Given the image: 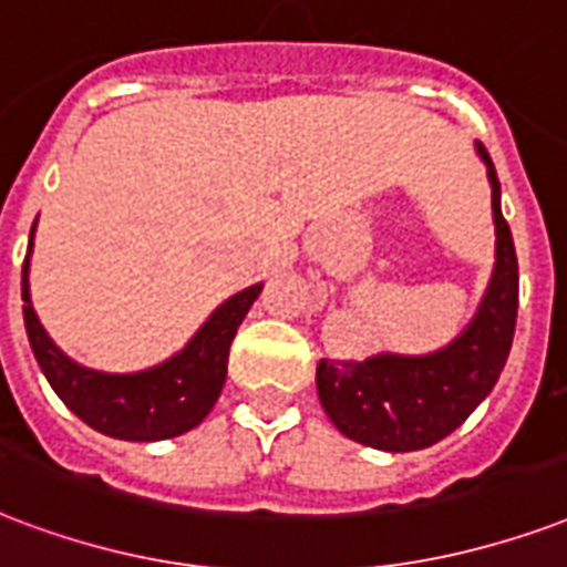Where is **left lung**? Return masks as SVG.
<instances>
[{
  "label": "left lung",
  "mask_w": 567,
  "mask_h": 567,
  "mask_svg": "<svg viewBox=\"0 0 567 567\" xmlns=\"http://www.w3.org/2000/svg\"><path fill=\"white\" fill-rule=\"evenodd\" d=\"M491 178L496 265L485 300L452 344L427 357L378 353L365 362H318V399L344 437L383 452H416L449 437L499 380L517 323V255L499 207V178L485 145H475Z\"/></svg>",
  "instance_id": "obj_1"
}]
</instances>
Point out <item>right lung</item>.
I'll return each instance as SVG.
<instances>
[{
	"label": "right lung",
	"instance_id": "1",
	"mask_svg": "<svg viewBox=\"0 0 567 567\" xmlns=\"http://www.w3.org/2000/svg\"><path fill=\"white\" fill-rule=\"evenodd\" d=\"M34 231V226H32ZM32 252V240H29ZM261 293V285L228 297L187 348L172 360L136 374H103L82 369L64 357L47 336L29 300V255L23 261V321L32 353L50 380L55 395L76 416L106 437L130 443H154L187 434L214 410L228 371V348L244 323L249 306Z\"/></svg>",
	"mask_w": 567,
	"mask_h": 567
}]
</instances>
